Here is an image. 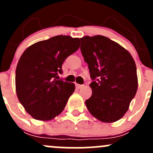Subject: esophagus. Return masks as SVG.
Wrapping results in <instances>:
<instances>
[{
    "label": "esophagus",
    "instance_id": "34e87169",
    "mask_svg": "<svg viewBox=\"0 0 153 153\" xmlns=\"http://www.w3.org/2000/svg\"><path fill=\"white\" fill-rule=\"evenodd\" d=\"M76 88L78 89H80V88H81L82 87H83V85H80V84H78V83H76Z\"/></svg>",
    "mask_w": 153,
    "mask_h": 153
}]
</instances>
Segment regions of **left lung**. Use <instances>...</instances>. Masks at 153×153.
Here are the masks:
<instances>
[{"instance_id": "left-lung-1", "label": "left lung", "mask_w": 153, "mask_h": 153, "mask_svg": "<svg viewBox=\"0 0 153 153\" xmlns=\"http://www.w3.org/2000/svg\"><path fill=\"white\" fill-rule=\"evenodd\" d=\"M87 62L92 95L85 101L88 110L102 122H114L129 109L138 87L136 64L125 48L101 35L80 38Z\"/></svg>"}]
</instances>
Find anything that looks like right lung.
<instances>
[{"instance_id": "right-lung-1", "label": "right lung", "mask_w": 153, "mask_h": 153, "mask_svg": "<svg viewBox=\"0 0 153 153\" xmlns=\"http://www.w3.org/2000/svg\"><path fill=\"white\" fill-rule=\"evenodd\" d=\"M80 39L59 35L29 46L16 70V91L28 114L39 121H50L60 114L75 84L57 80L65 59L80 47Z\"/></svg>"}]
</instances>
